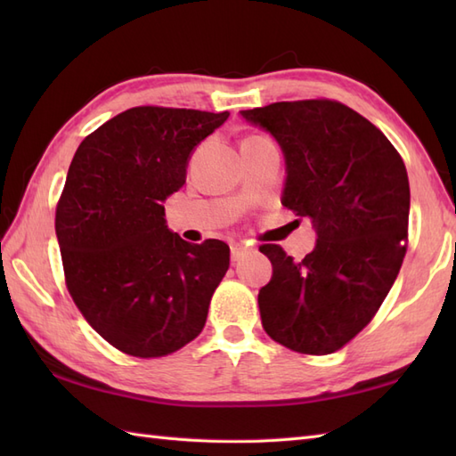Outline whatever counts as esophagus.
<instances>
[{
  "instance_id": "1",
  "label": "esophagus",
  "mask_w": 456,
  "mask_h": 456,
  "mask_svg": "<svg viewBox=\"0 0 456 456\" xmlns=\"http://www.w3.org/2000/svg\"><path fill=\"white\" fill-rule=\"evenodd\" d=\"M250 253V247L245 243H231V258L240 260Z\"/></svg>"
}]
</instances>
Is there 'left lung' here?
Masks as SVG:
<instances>
[{
  "label": "left lung",
  "instance_id": "1",
  "mask_svg": "<svg viewBox=\"0 0 456 456\" xmlns=\"http://www.w3.org/2000/svg\"><path fill=\"white\" fill-rule=\"evenodd\" d=\"M240 115L278 141L282 203L317 233L299 263L280 245L260 247L273 263L258 292L263 327L296 353L331 354L372 322L398 278L408 250L405 164L376 125L341 102H276Z\"/></svg>",
  "mask_w": 456,
  "mask_h": 456
}]
</instances>
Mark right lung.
Masks as SVG:
<instances>
[{"label":"right lung","mask_w":456,"mask_h":456,"mask_svg":"<svg viewBox=\"0 0 456 456\" xmlns=\"http://www.w3.org/2000/svg\"><path fill=\"white\" fill-rule=\"evenodd\" d=\"M227 118L131 108L90 133L70 162L54 219L66 288L95 333L125 354L167 356L206 325L229 247L180 239L162 203L186 182L191 151Z\"/></svg>","instance_id":"right-lung-1"}]
</instances>
